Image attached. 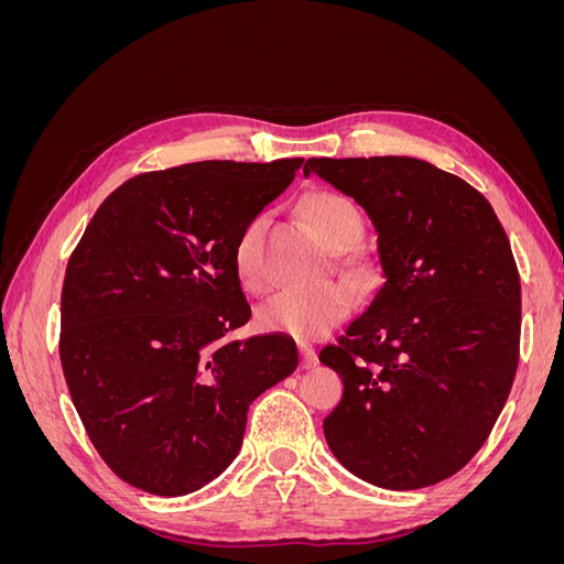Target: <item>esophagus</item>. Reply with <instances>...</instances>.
I'll use <instances>...</instances> for the list:
<instances>
[{"mask_svg":"<svg viewBox=\"0 0 564 564\" xmlns=\"http://www.w3.org/2000/svg\"><path fill=\"white\" fill-rule=\"evenodd\" d=\"M299 352H301V369H311L317 365V352L313 346L299 344Z\"/></svg>","mask_w":564,"mask_h":564,"instance_id":"esophagus-1","label":"esophagus"}]
</instances>
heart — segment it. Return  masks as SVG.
<instances>
[{
  "label": "heart",
  "mask_w": 564,
  "mask_h": 564,
  "mask_svg": "<svg viewBox=\"0 0 564 564\" xmlns=\"http://www.w3.org/2000/svg\"><path fill=\"white\" fill-rule=\"evenodd\" d=\"M303 216L313 232L334 251L352 247L365 230V218L357 204L334 191H315L303 199ZM265 216H253L235 242L232 263L237 280L249 292H263L268 275L261 261ZM346 268L355 275H367L369 263L350 256ZM355 308L352 289L344 282H327L317 289H284L259 308V327L289 334L294 338H319L344 322Z\"/></svg>",
  "instance_id": "obj_1"
}]
</instances>
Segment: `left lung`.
<instances>
[{"label": "left lung", "instance_id": "1", "mask_svg": "<svg viewBox=\"0 0 564 564\" xmlns=\"http://www.w3.org/2000/svg\"><path fill=\"white\" fill-rule=\"evenodd\" d=\"M379 232L386 284L319 362L344 381L324 437L383 489L447 480L480 452L520 360V272L491 204L414 158H313Z\"/></svg>", "mask_w": 564, "mask_h": 564}]
</instances>
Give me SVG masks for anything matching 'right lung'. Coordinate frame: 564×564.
Masks as SVG:
<instances>
[{
  "label": "right lung",
  "instance_id": "right-lung-1",
  "mask_svg": "<svg viewBox=\"0 0 564 564\" xmlns=\"http://www.w3.org/2000/svg\"><path fill=\"white\" fill-rule=\"evenodd\" d=\"M301 158L207 160L129 178L70 253L61 365L108 468L158 497H183L240 452L249 404L299 365L282 334L245 344L232 251L242 228L294 181Z\"/></svg>",
  "mask_w": 564,
  "mask_h": 564
}]
</instances>
